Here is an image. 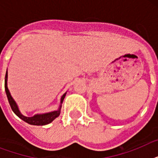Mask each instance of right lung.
<instances>
[{
	"instance_id": "obj_1",
	"label": "right lung",
	"mask_w": 158,
	"mask_h": 158,
	"mask_svg": "<svg viewBox=\"0 0 158 158\" xmlns=\"http://www.w3.org/2000/svg\"><path fill=\"white\" fill-rule=\"evenodd\" d=\"M5 89H6V95H7V98H8L9 103L10 105V107L12 109L14 112L15 113L16 115H18L19 117L22 119L23 121L30 124V125H48L49 123H51L54 119H56V117H58L60 115V108H61V105L60 106V108L58 110H55L52 112L49 113H45V114H39V115H35L32 116V117H27V116H24L20 113V111L19 110V108L16 105L15 102L12 98L10 92H9V89L7 88V71H6V79H5ZM64 97H65V94L62 96L61 100H60V103L63 102V100H64Z\"/></svg>"
}]
</instances>
